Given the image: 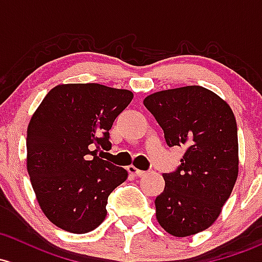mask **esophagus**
<instances>
[{
  "label": "esophagus",
  "instance_id": "1",
  "mask_svg": "<svg viewBox=\"0 0 262 262\" xmlns=\"http://www.w3.org/2000/svg\"><path fill=\"white\" fill-rule=\"evenodd\" d=\"M128 172L130 173V174L137 176V177H143V176L147 174V172H144V170H140V169H138V168H136L134 166H129L128 167Z\"/></svg>",
  "mask_w": 262,
  "mask_h": 262
}]
</instances>
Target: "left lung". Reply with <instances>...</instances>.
I'll list each match as a JSON object with an SVG mask.
<instances>
[{"instance_id":"8db88e82","label":"left lung","mask_w":262,"mask_h":262,"mask_svg":"<svg viewBox=\"0 0 262 262\" xmlns=\"http://www.w3.org/2000/svg\"><path fill=\"white\" fill-rule=\"evenodd\" d=\"M143 104L167 144L184 149L177 170L163 173L164 191L154 202L157 220L176 237L196 235L219 219L237 180L235 115L224 99L198 85L157 92Z\"/></svg>"}]
</instances>
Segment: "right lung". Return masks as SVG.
Wrapping results in <instances>:
<instances>
[{
	"label": "right lung",
	"mask_w": 262,
	"mask_h": 262,
	"mask_svg": "<svg viewBox=\"0 0 262 262\" xmlns=\"http://www.w3.org/2000/svg\"><path fill=\"white\" fill-rule=\"evenodd\" d=\"M132 99L130 90L61 84L32 114L27 126V172L38 206L59 228L86 233L105 220L109 194L128 172L96 153L112 148L109 130Z\"/></svg>",
	"instance_id": "right-lung-1"
}]
</instances>
